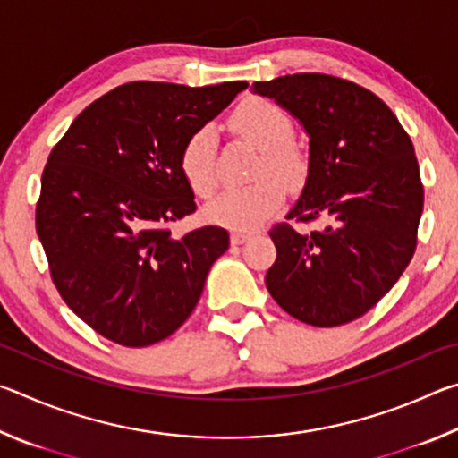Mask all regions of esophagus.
I'll return each mask as SVG.
<instances>
[{
  "label": "esophagus",
  "mask_w": 458,
  "mask_h": 458,
  "mask_svg": "<svg viewBox=\"0 0 458 458\" xmlns=\"http://www.w3.org/2000/svg\"><path fill=\"white\" fill-rule=\"evenodd\" d=\"M250 238V234H248V232H240V230H234L230 234V242L232 244H242V242H246V240Z\"/></svg>",
  "instance_id": "1"
}]
</instances>
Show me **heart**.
I'll list each match as a JSON object with an SVG mask.
<instances>
[{
	"label": "heart",
	"mask_w": 458,
	"mask_h": 458,
	"mask_svg": "<svg viewBox=\"0 0 458 458\" xmlns=\"http://www.w3.org/2000/svg\"><path fill=\"white\" fill-rule=\"evenodd\" d=\"M230 127L238 137L260 151L254 165V177H260L246 188L226 190L206 206L208 222L218 226L248 230L259 226L283 204V188H297L305 182L309 159L305 151L293 141L294 125L289 114L273 100L248 98L232 113ZM216 135L210 127H201L188 137L182 147L180 165L190 188L201 198L216 190ZM276 176L277 182L272 180Z\"/></svg>",
	"instance_id": "b5f03b06"
}]
</instances>
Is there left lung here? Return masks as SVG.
<instances>
[{"label": "left lung", "instance_id": "obj_1", "mask_svg": "<svg viewBox=\"0 0 458 458\" xmlns=\"http://www.w3.org/2000/svg\"><path fill=\"white\" fill-rule=\"evenodd\" d=\"M309 135L307 182L286 220L325 226L268 232L276 260L267 289L294 319L337 327L368 313L416 250L424 188L414 145L382 98L329 74L254 82Z\"/></svg>", "mask_w": 458, "mask_h": 458}]
</instances>
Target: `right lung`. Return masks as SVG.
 I'll return each instance as SVG.
<instances>
[{
    "label": "right lung",
    "instance_id": "add662e5",
    "mask_svg": "<svg viewBox=\"0 0 458 458\" xmlns=\"http://www.w3.org/2000/svg\"><path fill=\"white\" fill-rule=\"evenodd\" d=\"M246 87L123 84L84 108L52 149L36 232L60 297L103 337L153 345L196 309L230 236L220 226L183 238L167 230L196 212L182 147Z\"/></svg>",
    "mask_w": 458,
    "mask_h": 458
}]
</instances>
